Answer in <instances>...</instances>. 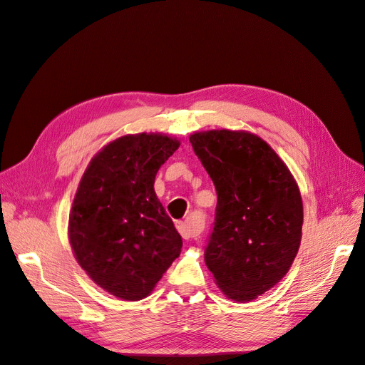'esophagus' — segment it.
<instances>
[{"label":"esophagus","mask_w":365,"mask_h":365,"mask_svg":"<svg viewBox=\"0 0 365 365\" xmlns=\"http://www.w3.org/2000/svg\"><path fill=\"white\" fill-rule=\"evenodd\" d=\"M175 227H178L183 240L197 238L200 232H202V227H200L198 225H191V222H186V221H179L178 225H175Z\"/></svg>","instance_id":"obj_1"}]
</instances>
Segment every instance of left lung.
<instances>
[{"label": "left lung", "mask_w": 365, "mask_h": 365, "mask_svg": "<svg viewBox=\"0 0 365 365\" xmlns=\"http://www.w3.org/2000/svg\"><path fill=\"white\" fill-rule=\"evenodd\" d=\"M218 202L205 262L232 300L250 302L284 277L299 252V186L274 150L249 132L190 136Z\"/></svg>", "instance_id": "8db88e82"}]
</instances>
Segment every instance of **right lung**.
<instances>
[{"label": "right lung", "instance_id": "1", "mask_svg": "<svg viewBox=\"0 0 365 365\" xmlns=\"http://www.w3.org/2000/svg\"><path fill=\"white\" fill-rule=\"evenodd\" d=\"M179 145L160 133L121 136L80 180L69 242L86 274L115 297H147L180 255L182 237L155 192L156 173Z\"/></svg>", "mask_w": 365, "mask_h": 365}]
</instances>
